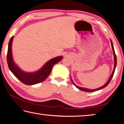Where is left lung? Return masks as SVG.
I'll return each instance as SVG.
<instances>
[{
	"instance_id": "left-lung-1",
	"label": "left lung",
	"mask_w": 124,
	"mask_h": 124,
	"mask_svg": "<svg viewBox=\"0 0 124 124\" xmlns=\"http://www.w3.org/2000/svg\"><path fill=\"white\" fill-rule=\"evenodd\" d=\"M110 40H111V46H112V50H113V55H114V62H115V63H114V69H113V71H112V74H111V75L110 78H109V79H108V82H106V83L105 84H104L103 86L100 87V88H98L96 89H87V88H82V87L78 86L76 85L74 83V82H73V81H72V79H71V77H70V78H71V82H72V83H73L74 85H75V86H76L77 88H78L79 90H81L84 91H86V92H93V91H98V90H100V89H101L105 88V87H106V86H107L109 84V83H110V82L111 79H112V78L113 77L114 73H115V69H116V65H117V57H116V54H115V49H114V47H113V45L112 41V40H111V39H110Z\"/></svg>"
}]
</instances>
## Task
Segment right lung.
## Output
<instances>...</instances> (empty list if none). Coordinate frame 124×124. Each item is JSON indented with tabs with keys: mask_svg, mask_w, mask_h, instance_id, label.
Returning <instances> with one entry per match:
<instances>
[{
	"mask_svg": "<svg viewBox=\"0 0 124 124\" xmlns=\"http://www.w3.org/2000/svg\"><path fill=\"white\" fill-rule=\"evenodd\" d=\"M14 36L11 38L8 46L7 61L10 71L17 78L26 85H34L41 83L47 78L52 71L54 65L62 60V56H59L48 61L41 68L31 72H26L21 70L14 61L12 52V45Z\"/></svg>",
	"mask_w": 124,
	"mask_h": 124,
	"instance_id": "obj_1",
	"label": "right lung"
}]
</instances>
